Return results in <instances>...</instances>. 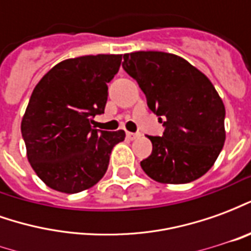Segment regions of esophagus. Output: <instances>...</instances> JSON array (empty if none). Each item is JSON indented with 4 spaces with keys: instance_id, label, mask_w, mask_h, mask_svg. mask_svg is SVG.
Here are the masks:
<instances>
[{
    "instance_id": "obj_1",
    "label": "esophagus",
    "mask_w": 251,
    "mask_h": 251,
    "mask_svg": "<svg viewBox=\"0 0 251 251\" xmlns=\"http://www.w3.org/2000/svg\"><path fill=\"white\" fill-rule=\"evenodd\" d=\"M141 134L140 133H131V131H126V137L129 138V140H136L137 137H140Z\"/></svg>"
}]
</instances>
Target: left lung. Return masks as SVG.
<instances>
[{"label": "left lung", "mask_w": 251, "mask_h": 251, "mask_svg": "<svg viewBox=\"0 0 251 251\" xmlns=\"http://www.w3.org/2000/svg\"><path fill=\"white\" fill-rule=\"evenodd\" d=\"M122 67L165 127L163 137L148 136L153 149L141 161L144 172L164 184L201 177L226 140V110L214 84L185 59L167 52L125 53Z\"/></svg>", "instance_id": "8db88e82"}]
</instances>
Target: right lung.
Returning <instances> with one entry per match:
<instances>
[{
	"instance_id": "obj_1",
	"label": "right lung",
	"mask_w": 251,
	"mask_h": 251,
	"mask_svg": "<svg viewBox=\"0 0 251 251\" xmlns=\"http://www.w3.org/2000/svg\"><path fill=\"white\" fill-rule=\"evenodd\" d=\"M122 55H88L63 60L36 84L21 121L26 157L50 188L76 194L107 171L111 149L125 131L94 129L107 102V83Z\"/></svg>"
}]
</instances>
